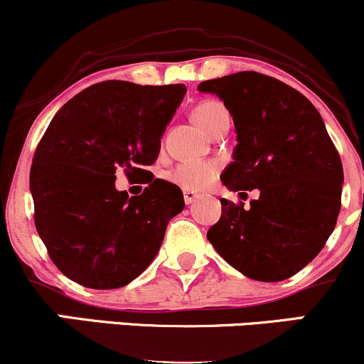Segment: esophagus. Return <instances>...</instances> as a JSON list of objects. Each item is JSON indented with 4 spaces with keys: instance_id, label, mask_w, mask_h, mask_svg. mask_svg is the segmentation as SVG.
Returning <instances> with one entry per match:
<instances>
[{
    "instance_id": "1",
    "label": "esophagus",
    "mask_w": 364,
    "mask_h": 364,
    "mask_svg": "<svg viewBox=\"0 0 364 364\" xmlns=\"http://www.w3.org/2000/svg\"><path fill=\"white\" fill-rule=\"evenodd\" d=\"M183 198H185V203H186V205H190V203H193L195 200L198 198V195H196L195 191L185 190V191H183Z\"/></svg>"
}]
</instances>
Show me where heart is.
Masks as SVG:
<instances>
[{
    "label": "heart",
    "mask_w": 364,
    "mask_h": 364,
    "mask_svg": "<svg viewBox=\"0 0 364 364\" xmlns=\"http://www.w3.org/2000/svg\"><path fill=\"white\" fill-rule=\"evenodd\" d=\"M225 111L224 104L219 101H202L195 107L193 118L203 129L212 127L217 114ZM220 173V164L217 161H191L181 162L168 173V179L183 190L203 191L217 181Z\"/></svg>",
    "instance_id": "b5f03b06"
}]
</instances>
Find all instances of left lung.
Returning a JSON list of instances; mask_svg holds the SVG:
<instances>
[{"label": "left lung", "instance_id": "left-lung-1", "mask_svg": "<svg viewBox=\"0 0 364 364\" xmlns=\"http://www.w3.org/2000/svg\"><path fill=\"white\" fill-rule=\"evenodd\" d=\"M198 90L219 95L235 121V161L223 183L260 191L250 208L220 198L207 240L246 277L289 279L321 252L341 212L344 171L323 119L301 92L257 72L202 82Z\"/></svg>", "mask_w": 364, "mask_h": 364}]
</instances>
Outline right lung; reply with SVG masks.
Segmentation results:
<instances>
[{"label": "right lung", "mask_w": 364, "mask_h": 364, "mask_svg": "<svg viewBox=\"0 0 364 364\" xmlns=\"http://www.w3.org/2000/svg\"><path fill=\"white\" fill-rule=\"evenodd\" d=\"M186 94L176 85L107 80L70 99L41 139L31 168L34 220L54 265L92 289L127 286L152 263L185 208L181 190L154 179L162 133ZM149 186L129 199L115 171Z\"/></svg>", "instance_id": "obj_1"}]
</instances>
